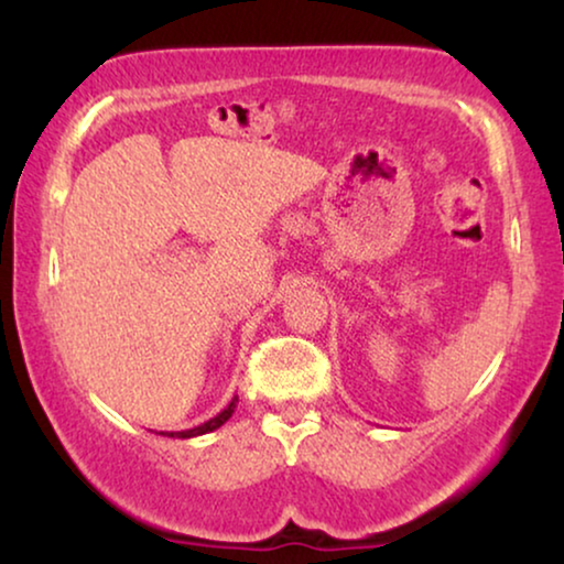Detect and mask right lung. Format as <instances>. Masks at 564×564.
Returning a JSON list of instances; mask_svg holds the SVG:
<instances>
[{
	"label": "right lung",
	"mask_w": 564,
	"mask_h": 564,
	"mask_svg": "<svg viewBox=\"0 0 564 564\" xmlns=\"http://www.w3.org/2000/svg\"><path fill=\"white\" fill-rule=\"evenodd\" d=\"M236 403H238V398L230 400L228 408H223V411H220L218 415H215V419L205 421L203 426H195V429H187V431H161V434H164V436H174V438H192V436H199V434H210V431L220 429L223 423H226V421L230 419V415H234Z\"/></svg>",
	"instance_id": "1"
}]
</instances>
